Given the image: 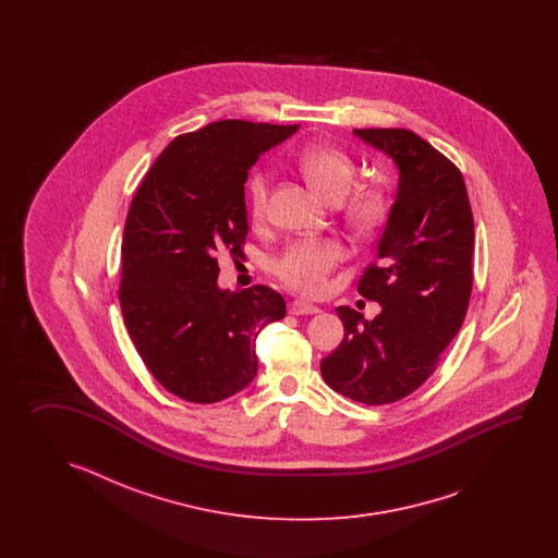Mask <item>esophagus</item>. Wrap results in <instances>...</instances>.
I'll return each instance as SVG.
<instances>
[{"mask_svg":"<svg viewBox=\"0 0 558 558\" xmlns=\"http://www.w3.org/2000/svg\"><path fill=\"white\" fill-rule=\"evenodd\" d=\"M289 313L291 315H315V313H319V307L303 301V299H295L289 303Z\"/></svg>","mask_w":558,"mask_h":558,"instance_id":"34e87169","label":"esophagus"}]
</instances>
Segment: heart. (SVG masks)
I'll return each mask as SVG.
<instances>
[{"instance_id":"1","label":"heart","mask_w":558,"mask_h":558,"mask_svg":"<svg viewBox=\"0 0 558 558\" xmlns=\"http://www.w3.org/2000/svg\"><path fill=\"white\" fill-rule=\"evenodd\" d=\"M301 175L319 191L325 199L339 203L356 181L353 157L335 145H311L296 155ZM271 175L257 171L250 181L251 215L262 221L269 207ZM389 195L380 185H359L343 203V215L355 229H373L385 219ZM344 259V247L335 239H303L289 245L274 262V271L281 281L308 295L320 293L332 269Z\"/></svg>"}]
</instances>
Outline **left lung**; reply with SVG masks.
<instances>
[{"mask_svg": "<svg viewBox=\"0 0 558 558\" xmlns=\"http://www.w3.org/2000/svg\"><path fill=\"white\" fill-rule=\"evenodd\" d=\"M355 135L399 167L377 262L356 287L383 311L365 320L337 307L344 337L320 361V375L332 391L375 407L416 391L461 329L473 291L474 221L463 173L430 143L401 128Z\"/></svg>", "mask_w": 558, "mask_h": 558, "instance_id": "8db88e82", "label": "left lung"}]
</instances>
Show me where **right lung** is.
Returning <instances> with one entry per match:
<instances>
[{"label":"right lung","mask_w":558,"mask_h":558,"mask_svg":"<svg viewBox=\"0 0 558 558\" xmlns=\"http://www.w3.org/2000/svg\"><path fill=\"white\" fill-rule=\"evenodd\" d=\"M296 125L214 121L178 135L131 202L119 303L131 341L157 383L190 403H219L257 375L255 341L284 317L265 284L217 287V257L243 259L245 181L259 155Z\"/></svg>","instance_id":"obj_1"}]
</instances>
